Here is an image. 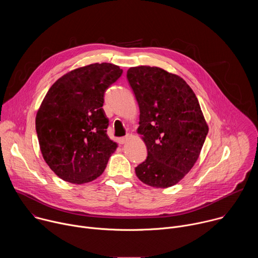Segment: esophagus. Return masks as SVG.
Here are the masks:
<instances>
[{
    "label": "esophagus",
    "instance_id": "esophagus-1",
    "mask_svg": "<svg viewBox=\"0 0 258 258\" xmlns=\"http://www.w3.org/2000/svg\"><path fill=\"white\" fill-rule=\"evenodd\" d=\"M128 139H130V136H128V135H126L125 137L119 138V139L117 140V142H118V144H119V145H123V144H125V143L128 141Z\"/></svg>",
    "mask_w": 258,
    "mask_h": 258
}]
</instances>
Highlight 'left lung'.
Wrapping results in <instances>:
<instances>
[{"label":"left lung","instance_id":"left-lung-1","mask_svg":"<svg viewBox=\"0 0 258 258\" xmlns=\"http://www.w3.org/2000/svg\"><path fill=\"white\" fill-rule=\"evenodd\" d=\"M126 78L140 108L138 133L148 151L136 174L148 186L171 187L194 166L208 134L198 99L181 78L159 67H132Z\"/></svg>","mask_w":258,"mask_h":258}]
</instances>
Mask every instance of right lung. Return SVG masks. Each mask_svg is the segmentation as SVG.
Returning <instances> with one entry per match:
<instances>
[{
	"label": "right lung",
	"instance_id": "1",
	"mask_svg": "<svg viewBox=\"0 0 258 258\" xmlns=\"http://www.w3.org/2000/svg\"><path fill=\"white\" fill-rule=\"evenodd\" d=\"M121 75L117 65L90 64L66 73L44 98L35 130L46 163L63 180L80 185L96 179L116 150L102 106L106 90Z\"/></svg>",
	"mask_w": 258,
	"mask_h": 258
}]
</instances>
